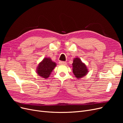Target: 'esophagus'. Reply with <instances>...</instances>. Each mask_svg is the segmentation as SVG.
I'll use <instances>...</instances> for the list:
<instances>
[{"instance_id": "obj_1", "label": "esophagus", "mask_w": 123, "mask_h": 123, "mask_svg": "<svg viewBox=\"0 0 123 123\" xmlns=\"http://www.w3.org/2000/svg\"><path fill=\"white\" fill-rule=\"evenodd\" d=\"M59 64L60 65H66L67 64V62H62V61H59Z\"/></svg>"}]
</instances>
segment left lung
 Wrapping results in <instances>:
<instances>
[{"label": "left lung", "instance_id": "obj_1", "mask_svg": "<svg viewBox=\"0 0 123 123\" xmlns=\"http://www.w3.org/2000/svg\"><path fill=\"white\" fill-rule=\"evenodd\" d=\"M72 67L73 73L78 79L85 76L88 72L86 65L79 58L76 57L73 59Z\"/></svg>", "mask_w": 123, "mask_h": 123}]
</instances>
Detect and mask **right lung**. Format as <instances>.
Here are the masks:
<instances>
[{
    "label": "right lung",
    "instance_id": "add662e5",
    "mask_svg": "<svg viewBox=\"0 0 123 123\" xmlns=\"http://www.w3.org/2000/svg\"><path fill=\"white\" fill-rule=\"evenodd\" d=\"M56 66V63L52 61L50 58L45 57L39 63L37 67L36 72L39 76L44 79H47L49 77Z\"/></svg>",
    "mask_w": 123,
    "mask_h": 123
}]
</instances>
